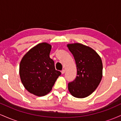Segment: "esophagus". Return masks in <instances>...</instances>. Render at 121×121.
Instances as JSON below:
<instances>
[{
    "label": "esophagus",
    "mask_w": 121,
    "mask_h": 121,
    "mask_svg": "<svg viewBox=\"0 0 121 121\" xmlns=\"http://www.w3.org/2000/svg\"><path fill=\"white\" fill-rule=\"evenodd\" d=\"M61 74H64V73L65 72V69H62L61 71Z\"/></svg>",
    "instance_id": "obj_1"
}]
</instances>
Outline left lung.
I'll list each match as a JSON object with an SVG mask.
<instances>
[{
  "mask_svg": "<svg viewBox=\"0 0 121 121\" xmlns=\"http://www.w3.org/2000/svg\"><path fill=\"white\" fill-rule=\"evenodd\" d=\"M67 47L74 58L77 73L74 81L68 84V90L73 97L85 98L91 95L100 83L102 60L94 49L86 45L74 43Z\"/></svg>",
  "mask_w": 121,
  "mask_h": 121,
  "instance_id": "left-lung-1",
  "label": "left lung"
}]
</instances>
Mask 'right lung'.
Here are the masks:
<instances>
[{
	"instance_id": "add662e5",
	"label": "right lung",
	"mask_w": 121,
	"mask_h": 121,
	"mask_svg": "<svg viewBox=\"0 0 121 121\" xmlns=\"http://www.w3.org/2000/svg\"><path fill=\"white\" fill-rule=\"evenodd\" d=\"M51 48L48 43L38 44L26 53L20 61L21 81L27 91L36 96L49 93L61 74L49 57Z\"/></svg>"
}]
</instances>
